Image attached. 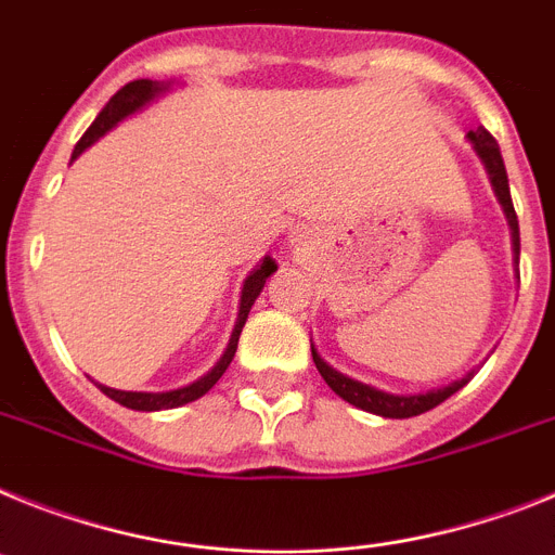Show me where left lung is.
I'll use <instances>...</instances> for the list:
<instances>
[{"instance_id":"8db88e82","label":"left lung","mask_w":555,"mask_h":555,"mask_svg":"<svg viewBox=\"0 0 555 555\" xmlns=\"http://www.w3.org/2000/svg\"><path fill=\"white\" fill-rule=\"evenodd\" d=\"M472 144H475V151L478 156L483 158L486 170H489L491 178V186L498 192L500 204H503L505 218H508L511 225V240H514V254H517V262H519V223H517V211H514V204H511V190H508V176H505V164L503 156H500V147H498V139L491 137L486 128H478V131L469 133ZM312 360H315V369L321 371V377L326 379L332 391L337 393L340 399H346L349 404L360 408V411H369V413H377V416L385 418H411L418 416V413H427L433 411L436 404H441L444 399H450L452 393L461 391L469 377L457 379V383L444 385V388H436V391H427V393H413V397H397V393H385L377 391V388H371V385L358 383V379H349L344 374H337L335 369L324 363V360L318 358V351L312 349Z\"/></svg>"}]
</instances>
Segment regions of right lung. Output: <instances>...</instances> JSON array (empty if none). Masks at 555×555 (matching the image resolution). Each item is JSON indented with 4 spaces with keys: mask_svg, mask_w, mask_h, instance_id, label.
<instances>
[{
    "mask_svg": "<svg viewBox=\"0 0 555 555\" xmlns=\"http://www.w3.org/2000/svg\"><path fill=\"white\" fill-rule=\"evenodd\" d=\"M164 86L156 83V80H131V83H125L122 89L114 94V98L108 100V105H105L103 111H100V117L91 122L89 131L80 137V142L75 144V153H72V158H77L80 153L89 147V144L98 142L100 137H103L105 131H111L114 125L119 122L122 117H128L131 111L142 108L147 100H153L162 91ZM276 271V262L273 259L264 257V262L259 264L257 271L250 273L248 279H245L243 284V301H240V318H237V326H234V332H231V340H229V349H225V354L220 358V363L215 365V369L206 374V377H201L197 383L186 385V388H178V391H167V393H137V391H117V388H105V385H100V391L105 393V397H111L114 402L125 404V408H131V411H167V408H181V404L186 402H195L197 397H204L206 391H209L211 385L218 383L220 377H223V371L229 369V363L234 360V351H237V340H240V332H243L245 326V318H248L250 312V305H254V298L259 296V291L264 287V279L271 276V273Z\"/></svg>",
    "mask_w": 555,
    "mask_h": 555,
    "instance_id": "right-lung-1",
    "label": "right lung"
}]
</instances>
